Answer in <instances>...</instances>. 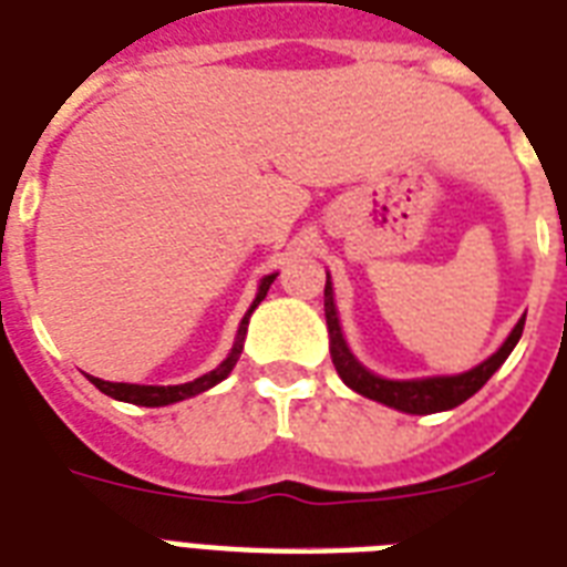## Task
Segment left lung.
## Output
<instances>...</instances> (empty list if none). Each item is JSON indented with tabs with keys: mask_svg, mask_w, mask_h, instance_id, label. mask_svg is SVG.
<instances>
[{
	"mask_svg": "<svg viewBox=\"0 0 567 567\" xmlns=\"http://www.w3.org/2000/svg\"><path fill=\"white\" fill-rule=\"evenodd\" d=\"M323 311H327L329 327V353H332V364H336L338 377L344 379L347 385L359 391L368 400L385 403L391 409L409 414H432L444 412V409H456L458 403H465L467 396H474L480 388L492 379V373L501 368L509 353L518 344L520 332H524V318L515 323L509 338L503 341V347L492 359H485L483 364H476L474 371L458 373V377H432V379H409V382H394V379L373 377L371 371H364L362 364L355 362L353 353L347 350L341 327H338L336 300H332V282L327 274V288H323Z\"/></svg>",
	"mask_w": 567,
	"mask_h": 567,
	"instance_id": "obj_1",
	"label": "left lung"
}]
</instances>
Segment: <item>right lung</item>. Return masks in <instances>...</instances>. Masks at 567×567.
<instances>
[{"label":"right lung","instance_id":"add662e5","mask_svg":"<svg viewBox=\"0 0 567 567\" xmlns=\"http://www.w3.org/2000/svg\"><path fill=\"white\" fill-rule=\"evenodd\" d=\"M274 279H276V274L261 279L256 300H252L249 311L244 315V320H240L238 338H235L231 353L223 359L220 368H214V371H208L205 377L194 379V382H185V385H128V382H105V379H96V377H91V382L100 388L102 394H109V396H114V400H123V403H135V405H171V403H179V400H188V396H194V394H203V391H208V388L217 385V382H223V379L229 377L231 368L238 364L240 350H244V338H247L249 315L256 311L258 302L265 300L267 291H270V285H274Z\"/></svg>","mask_w":567,"mask_h":567}]
</instances>
